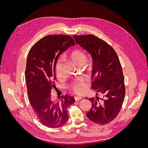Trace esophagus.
Masks as SVG:
<instances>
[{
	"instance_id": "34e87169",
	"label": "esophagus",
	"mask_w": 148,
	"mask_h": 148,
	"mask_svg": "<svg viewBox=\"0 0 148 148\" xmlns=\"http://www.w3.org/2000/svg\"><path fill=\"white\" fill-rule=\"evenodd\" d=\"M83 99V97H78V96H77V97H74V99L75 101H78L79 100H82Z\"/></svg>"
}]
</instances>
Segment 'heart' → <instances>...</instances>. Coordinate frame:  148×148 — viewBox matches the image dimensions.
<instances>
[{
	"mask_svg": "<svg viewBox=\"0 0 148 148\" xmlns=\"http://www.w3.org/2000/svg\"><path fill=\"white\" fill-rule=\"evenodd\" d=\"M67 58L77 67L80 66H83L87 60L86 53L80 49H75L71 51L67 56ZM61 65L62 62L61 60H59L56 65V73L58 76H60L61 75ZM70 87L75 93H83L87 88L86 80L84 79H76L71 83Z\"/></svg>",
	"mask_w": 148,
	"mask_h": 148,
	"instance_id": "obj_1",
	"label": "heart"
}]
</instances>
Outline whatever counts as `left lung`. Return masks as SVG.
<instances>
[{
    "instance_id": "obj_1",
    "label": "left lung",
    "mask_w": 148,
    "mask_h": 148,
    "mask_svg": "<svg viewBox=\"0 0 148 148\" xmlns=\"http://www.w3.org/2000/svg\"><path fill=\"white\" fill-rule=\"evenodd\" d=\"M75 42L88 52L92 59L91 88L103 96L90 98L87 113L91 122L103 125L111 122L120 111L125 96L122 67L114 49L92 34L73 35ZM101 102H99V100Z\"/></svg>"
}]
</instances>
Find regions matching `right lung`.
I'll use <instances>...</instances> for the list:
<instances>
[{
  "mask_svg": "<svg viewBox=\"0 0 148 148\" xmlns=\"http://www.w3.org/2000/svg\"><path fill=\"white\" fill-rule=\"evenodd\" d=\"M75 44L69 35H47L36 42L28 53L25 70L28 99L39 122L48 127L64 125L69 119L67 108L75 102L74 98L69 95L57 101L51 98V91L57 80L58 59L63 52Z\"/></svg>",
  "mask_w": 148,
  "mask_h": 148,
  "instance_id": "1",
  "label": "right lung"
}]
</instances>
